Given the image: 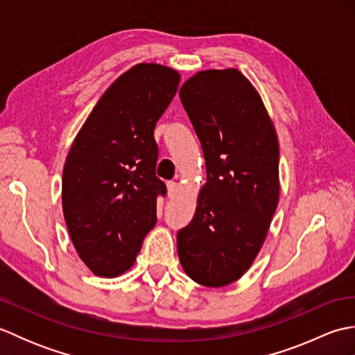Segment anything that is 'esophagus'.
Wrapping results in <instances>:
<instances>
[{
    "label": "esophagus",
    "mask_w": 355,
    "mask_h": 355,
    "mask_svg": "<svg viewBox=\"0 0 355 355\" xmlns=\"http://www.w3.org/2000/svg\"><path fill=\"white\" fill-rule=\"evenodd\" d=\"M177 193H178V184L175 182H169L168 183V197L173 198V197H177Z\"/></svg>",
    "instance_id": "34e87169"
}]
</instances>
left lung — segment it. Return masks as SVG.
I'll use <instances>...</instances> for the list:
<instances>
[{"label": "left lung", "mask_w": 355, "mask_h": 355, "mask_svg": "<svg viewBox=\"0 0 355 355\" xmlns=\"http://www.w3.org/2000/svg\"><path fill=\"white\" fill-rule=\"evenodd\" d=\"M201 141L207 182L177 235L192 281L224 286L252 267L279 202V143L259 93L236 69L202 70L180 88Z\"/></svg>", "instance_id": "obj_1"}]
</instances>
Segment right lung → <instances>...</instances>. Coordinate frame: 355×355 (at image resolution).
<instances>
[{"instance_id":"1","label":"right lung","mask_w":355,"mask_h":355,"mask_svg":"<svg viewBox=\"0 0 355 355\" xmlns=\"http://www.w3.org/2000/svg\"><path fill=\"white\" fill-rule=\"evenodd\" d=\"M180 73L141 62L102 94L67 155L62 210L79 258L96 276L130 270L157 223L154 128L175 96Z\"/></svg>"}]
</instances>
